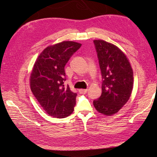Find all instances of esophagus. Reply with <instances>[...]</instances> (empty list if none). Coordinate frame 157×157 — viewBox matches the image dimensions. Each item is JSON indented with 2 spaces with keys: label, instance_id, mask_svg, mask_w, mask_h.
Here are the masks:
<instances>
[{
  "label": "esophagus",
  "instance_id": "1",
  "mask_svg": "<svg viewBox=\"0 0 157 157\" xmlns=\"http://www.w3.org/2000/svg\"><path fill=\"white\" fill-rule=\"evenodd\" d=\"M87 92H88L87 89H79V92L82 94H86V93H87Z\"/></svg>",
  "mask_w": 157,
  "mask_h": 157
}]
</instances>
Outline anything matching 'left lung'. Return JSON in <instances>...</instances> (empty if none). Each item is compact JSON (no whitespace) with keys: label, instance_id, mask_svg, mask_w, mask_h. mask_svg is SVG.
<instances>
[{"label":"left lung","instance_id":"obj_1","mask_svg":"<svg viewBox=\"0 0 157 157\" xmlns=\"http://www.w3.org/2000/svg\"><path fill=\"white\" fill-rule=\"evenodd\" d=\"M102 75V94L93 101L97 111L106 115L117 113L128 102L134 84L132 67L116 46L102 40H94Z\"/></svg>","mask_w":157,"mask_h":157}]
</instances>
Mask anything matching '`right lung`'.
<instances>
[{"instance_id":"add662e5","label":"right lung","mask_w":157,"mask_h":157,"mask_svg":"<svg viewBox=\"0 0 157 157\" xmlns=\"http://www.w3.org/2000/svg\"><path fill=\"white\" fill-rule=\"evenodd\" d=\"M82 44L64 41L48 46L35 64L30 76L31 90L48 115L63 118L74 110L77 94L65 86V66Z\"/></svg>"}]
</instances>
